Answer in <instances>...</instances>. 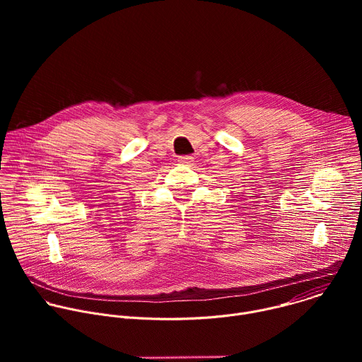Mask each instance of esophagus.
<instances>
[{"instance_id":"esophagus-1","label":"esophagus","mask_w":362,"mask_h":362,"mask_svg":"<svg viewBox=\"0 0 362 362\" xmlns=\"http://www.w3.org/2000/svg\"><path fill=\"white\" fill-rule=\"evenodd\" d=\"M192 162H193L192 156H182V158H179V163H182V165H190Z\"/></svg>"}]
</instances>
